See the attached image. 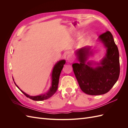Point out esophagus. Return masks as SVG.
<instances>
[{
    "label": "esophagus",
    "mask_w": 128,
    "mask_h": 128,
    "mask_svg": "<svg viewBox=\"0 0 128 128\" xmlns=\"http://www.w3.org/2000/svg\"><path fill=\"white\" fill-rule=\"evenodd\" d=\"M67 59L68 62H72L74 61V56L72 54H69L67 56Z\"/></svg>",
    "instance_id": "34e87169"
}]
</instances>
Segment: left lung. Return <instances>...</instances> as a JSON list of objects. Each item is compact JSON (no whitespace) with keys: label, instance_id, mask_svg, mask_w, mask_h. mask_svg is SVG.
Listing matches in <instances>:
<instances>
[{"label":"left lung","instance_id":"obj_1","mask_svg":"<svg viewBox=\"0 0 128 128\" xmlns=\"http://www.w3.org/2000/svg\"><path fill=\"white\" fill-rule=\"evenodd\" d=\"M99 39L107 48L106 56L101 66L96 68L90 67V63L85 64L89 54V48H82L76 53L80 64H72L73 71L82 91L92 95L105 94L117 82L120 72L119 52L113 35L109 31L102 34Z\"/></svg>","mask_w":128,"mask_h":128}]
</instances>
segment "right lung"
Instances as JSON below:
<instances>
[{"instance_id":"obj_1","label":"right lung","mask_w":128,"mask_h":128,"mask_svg":"<svg viewBox=\"0 0 128 128\" xmlns=\"http://www.w3.org/2000/svg\"><path fill=\"white\" fill-rule=\"evenodd\" d=\"M65 62H66L65 60L59 61L55 65V66L54 67L53 72H52V86H51V88H50L49 91L45 94H41L40 96H30L27 94H25V93L23 92L22 90H21L19 88L16 86V84H15V83H14L15 85H16V86L20 89V90L21 91V92L26 96V97H28L33 100H36V101H42V100L48 99L50 98H51V96L55 94L57 90L58 84H59V80L60 73L61 72L62 69L64 67V65L65 64Z\"/></svg>"}]
</instances>
